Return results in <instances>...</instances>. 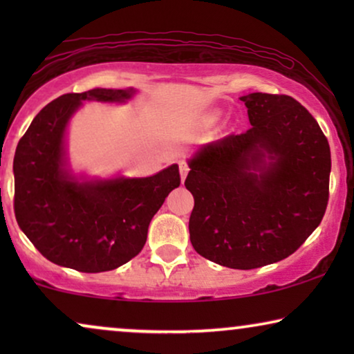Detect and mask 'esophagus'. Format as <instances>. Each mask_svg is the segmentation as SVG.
<instances>
[{
	"label": "esophagus",
	"mask_w": 354,
	"mask_h": 354,
	"mask_svg": "<svg viewBox=\"0 0 354 354\" xmlns=\"http://www.w3.org/2000/svg\"><path fill=\"white\" fill-rule=\"evenodd\" d=\"M178 167H180V176H182V180H185L188 171H190V167H188V164L185 161H180L178 162Z\"/></svg>",
	"instance_id": "esophagus-1"
}]
</instances>
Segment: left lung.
Instances as JSON below:
<instances>
[{
	"instance_id": "8db88e82",
	"label": "left lung",
	"mask_w": 354,
	"mask_h": 354,
	"mask_svg": "<svg viewBox=\"0 0 354 354\" xmlns=\"http://www.w3.org/2000/svg\"><path fill=\"white\" fill-rule=\"evenodd\" d=\"M240 100L251 127L205 145L185 187L195 198L188 229L196 253L248 270L288 258L321 224L332 162L326 135L292 96Z\"/></svg>"
}]
</instances>
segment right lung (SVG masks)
I'll return each mask as SVG.
<instances>
[{"instance_id": "1", "label": "right lung", "mask_w": 354, "mask_h": 354, "mask_svg": "<svg viewBox=\"0 0 354 354\" xmlns=\"http://www.w3.org/2000/svg\"><path fill=\"white\" fill-rule=\"evenodd\" d=\"M133 90L93 88L48 103L19 140L14 156L17 224L48 261L106 272L135 258L166 196L180 185L177 164L145 178L79 183L64 171V132L84 100L124 101Z\"/></svg>"}]
</instances>
